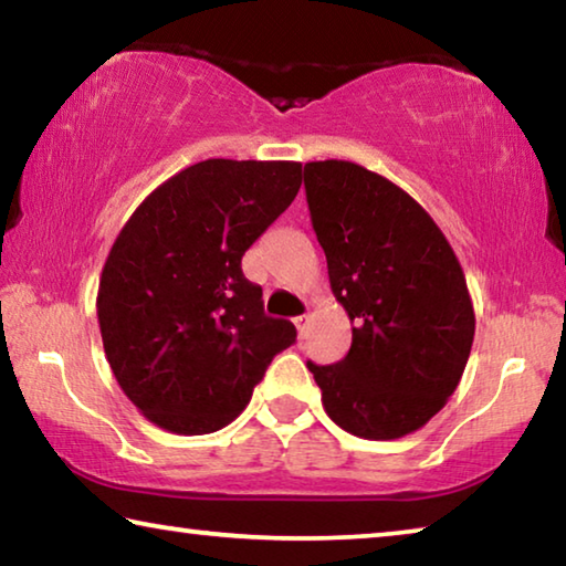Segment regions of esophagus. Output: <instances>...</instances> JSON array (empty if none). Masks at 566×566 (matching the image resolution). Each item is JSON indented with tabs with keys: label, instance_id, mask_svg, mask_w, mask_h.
I'll use <instances>...</instances> for the list:
<instances>
[{
	"label": "esophagus",
	"instance_id": "obj_1",
	"mask_svg": "<svg viewBox=\"0 0 566 566\" xmlns=\"http://www.w3.org/2000/svg\"><path fill=\"white\" fill-rule=\"evenodd\" d=\"M294 327H296V332H300V337L304 339V334H306V317H294Z\"/></svg>",
	"mask_w": 566,
	"mask_h": 566
}]
</instances>
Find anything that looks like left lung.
<instances>
[{
    "label": "left lung",
    "instance_id": "8db88e82",
    "mask_svg": "<svg viewBox=\"0 0 566 566\" xmlns=\"http://www.w3.org/2000/svg\"><path fill=\"white\" fill-rule=\"evenodd\" d=\"M304 189L332 292L354 324L342 361H306L324 411L354 437L417 432L454 395L472 352L457 254L405 189L354 161H310Z\"/></svg>",
    "mask_w": 566,
    "mask_h": 566
}]
</instances>
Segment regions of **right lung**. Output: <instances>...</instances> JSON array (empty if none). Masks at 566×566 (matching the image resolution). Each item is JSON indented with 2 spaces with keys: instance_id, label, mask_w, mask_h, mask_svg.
Wrapping results in <instances>:
<instances>
[{
  "instance_id": "add662e5",
  "label": "right lung",
  "mask_w": 566,
  "mask_h": 566,
  "mask_svg": "<svg viewBox=\"0 0 566 566\" xmlns=\"http://www.w3.org/2000/svg\"><path fill=\"white\" fill-rule=\"evenodd\" d=\"M300 187V161L207 159L157 187L122 227L97 317L114 377L157 427H227L294 344V324L264 314L242 256Z\"/></svg>"
}]
</instances>
